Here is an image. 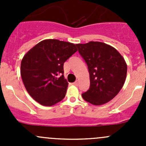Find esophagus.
I'll use <instances>...</instances> for the list:
<instances>
[{"label":"esophagus","instance_id":"obj_1","mask_svg":"<svg viewBox=\"0 0 146 146\" xmlns=\"http://www.w3.org/2000/svg\"><path fill=\"white\" fill-rule=\"evenodd\" d=\"M73 85H76V86H77V85H78V80H76V82H73Z\"/></svg>","mask_w":146,"mask_h":146}]
</instances>
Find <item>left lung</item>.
Wrapping results in <instances>:
<instances>
[{
    "instance_id": "1",
    "label": "left lung",
    "mask_w": 146,
    "mask_h": 146,
    "mask_svg": "<svg viewBox=\"0 0 146 146\" xmlns=\"http://www.w3.org/2000/svg\"><path fill=\"white\" fill-rule=\"evenodd\" d=\"M79 54L88 65L90 85L82 94L85 101L102 105L111 100L126 80L127 65L116 48L100 42L78 44Z\"/></svg>"
}]
</instances>
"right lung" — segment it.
<instances>
[{
  "instance_id": "right-lung-1",
  "label": "right lung",
  "mask_w": 146,
  "mask_h": 146,
  "mask_svg": "<svg viewBox=\"0 0 146 146\" xmlns=\"http://www.w3.org/2000/svg\"><path fill=\"white\" fill-rule=\"evenodd\" d=\"M77 51L76 45L58 39H45L31 48L21 61L20 73L31 97L44 106H52L66 96L67 80L64 64Z\"/></svg>"
}]
</instances>
